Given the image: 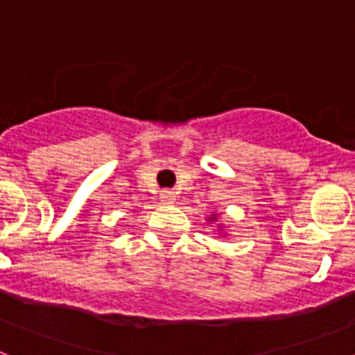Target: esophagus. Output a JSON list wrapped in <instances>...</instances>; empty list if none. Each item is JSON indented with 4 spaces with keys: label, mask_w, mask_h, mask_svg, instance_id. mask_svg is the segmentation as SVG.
Returning <instances> with one entry per match:
<instances>
[{
    "label": "esophagus",
    "mask_w": 355,
    "mask_h": 355,
    "mask_svg": "<svg viewBox=\"0 0 355 355\" xmlns=\"http://www.w3.org/2000/svg\"><path fill=\"white\" fill-rule=\"evenodd\" d=\"M159 199H162L163 202H174L175 193L172 192V190H162V193H159Z\"/></svg>",
    "instance_id": "1"
}]
</instances>
